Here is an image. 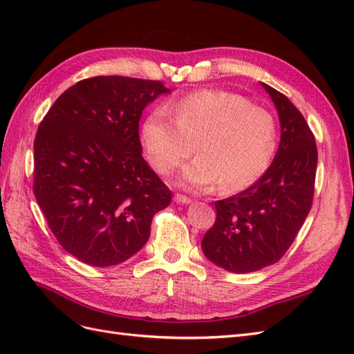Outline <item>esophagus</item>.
Segmentation results:
<instances>
[{
  "mask_svg": "<svg viewBox=\"0 0 354 354\" xmlns=\"http://www.w3.org/2000/svg\"><path fill=\"white\" fill-rule=\"evenodd\" d=\"M174 201L177 202V203H190L192 201H190V198H187V196H185V195H180V194H177L176 196H174Z\"/></svg>",
  "mask_w": 354,
  "mask_h": 354,
  "instance_id": "34e87169",
  "label": "esophagus"
}]
</instances>
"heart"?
I'll return each mask as SVG.
<instances>
[{"label":"heart","mask_w":354,"mask_h":354,"mask_svg":"<svg viewBox=\"0 0 354 354\" xmlns=\"http://www.w3.org/2000/svg\"><path fill=\"white\" fill-rule=\"evenodd\" d=\"M171 116L165 109L149 115L142 143L152 167L169 174L194 153L198 158L180 176V183L209 190L254 185L270 167L277 146L272 112L251 104L239 94L208 90L181 99Z\"/></svg>","instance_id":"heart-1"}]
</instances>
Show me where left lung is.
Segmentation results:
<instances>
[{
    "label": "left lung",
    "instance_id": "1",
    "mask_svg": "<svg viewBox=\"0 0 354 354\" xmlns=\"http://www.w3.org/2000/svg\"><path fill=\"white\" fill-rule=\"evenodd\" d=\"M261 85L279 115V147L257 183L216 202V223L201 243L211 263L232 273L257 272L279 261L308 216L315 194V136L286 95Z\"/></svg>",
    "mask_w": 354,
    "mask_h": 354
}]
</instances>
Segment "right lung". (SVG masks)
<instances>
[{
  "label": "right lung",
  "mask_w": 354,
  "mask_h": 354,
  "mask_svg": "<svg viewBox=\"0 0 354 354\" xmlns=\"http://www.w3.org/2000/svg\"><path fill=\"white\" fill-rule=\"evenodd\" d=\"M171 93L160 81L94 77L51 106L34 142V194L59 243L80 261L131 259L169 189L142 156L143 109Z\"/></svg>",
  "instance_id": "obj_1"
}]
</instances>
